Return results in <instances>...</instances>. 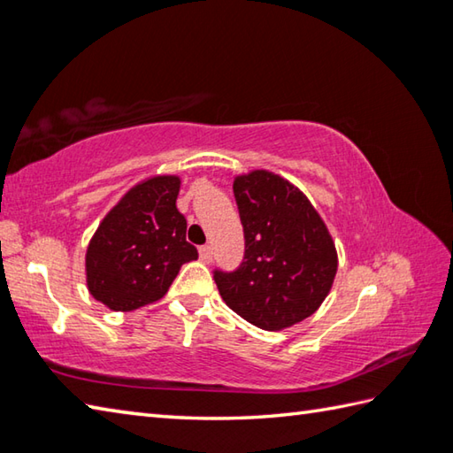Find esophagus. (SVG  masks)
<instances>
[{
    "mask_svg": "<svg viewBox=\"0 0 453 453\" xmlns=\"http://www.w3.org/2000/svg\"><path fill=\"white\" fill-rule=\"evenodd\" d=\"M200 259L203 263H210L211 261V248H210V245H202V248H200Z\"/></svg>",
    "mask_w": 453,
    "mask_h": 453,
    "instance_id": "34e87169",
    "label": "esophagus"
}]
</instances>
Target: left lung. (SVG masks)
I'll list each match as a JSON object with an SVG mask.
<instances>
[{"label": "left lung", "instance_id": "1", "mask_svg": "<svg viewBox=\"0 0 453 453\" xmlns=\"http://www.w3.org/2000/svg\"><path fill=\"white\" fill-rule=\"evenodd\" d=\"M234 196L245 253L237 269H213L221 299L265 331L301 323L325 301L336 273L326 226L307 196L273 172L237 176Z\"/></svg>", "mask_w": 453, "mask_h": 453}]
</instances>
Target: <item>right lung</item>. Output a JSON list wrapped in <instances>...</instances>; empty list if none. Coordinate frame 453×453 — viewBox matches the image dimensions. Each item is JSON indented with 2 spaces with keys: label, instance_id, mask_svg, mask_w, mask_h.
<instances>
[{
  "label": "right lung",
  "instance_id": "add662e5",
  "mask_svg": "<svg viewBox=\"0 0 453 453\" xmlns=\"http://www.w3.org/2000/svg\"><path fill=\"white\" fill-rule=\"evenodd\" d=\"M180 178L156 176L134 186L106 213L87 250L90 295L112 311L158 301L180 267L198 259L176 208Z\"/></svg>",
  "mask_w": 453,
  "mask_h": 453
}]
</instances>
